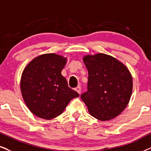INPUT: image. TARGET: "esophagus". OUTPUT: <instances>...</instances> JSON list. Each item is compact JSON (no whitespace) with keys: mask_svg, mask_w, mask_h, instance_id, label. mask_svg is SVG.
Returning <instances> with one entry per match:
<instances>
[{"mask_svg":"<svg viewBox=\"0 0 151 151\" xmlns=\"http://www.w3.org/2000/svg\"><path fill=\"white\" fill-rule=\"evenodd\" d=\"M75 90L77 92L78 94H81V87L80 86H78L77 87H76L75 88Z\"/></svg>","mask_w":151,"mask_h":151,"instance_id":"1","label":"esophagus"}]
</instances>
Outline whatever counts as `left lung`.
I'll list each match as a JSON object with an SVG mask.
<instances>
[{"label": "left lung", "mask_w": 151, "mask_h": 151, "mask_svg": "<svg viewBox=\"0 0 151 151\" xmlns=\"http://www.w3.org/2000/svg\"><path fill=\"white\" fill-rule=\"evenodd\" d=\"M88 70L87 91L81 94L92 116L112 120L124 111L132 93V77L121 61L103 53L83 57Z\"/></svg>", "instance_id": "left-lung-1"}]
</instances>
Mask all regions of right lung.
<instances>
[{
	"label": "right lung",
	"instance_id": "right-lung-1",
	"mask_svg": "<svg viewBox=\"0 0 151 151\" xmlns=\"http://www.w3.org/2000/svg\"><path fill=\"white\" fill-rule=\"evenodd\" d=\"M67 59L54 53L39 55L22 72L20 88L28 109L38 118L51 120L63 113L70 100L78 97L61 72Z\"/></svg>",
	"mask_w": 151,
	"mask_h": 151
}]
</instances>
